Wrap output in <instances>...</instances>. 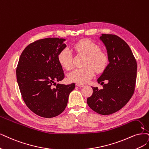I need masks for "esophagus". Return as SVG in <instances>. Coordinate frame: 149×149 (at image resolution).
Wrapping results in <instances>:
<instances>
[{
    "mask_svg": "<svg viewBox=\"0 0 149 149\" xmlns=\"http://www.w3.org/2000/svg\"><path fill=\"white\" fill-rule=\"evenodd\" d=\"M76 86H77L79 87H83L84 85L83 84H76Z\"/></svg>",
    "mask_w": 149,
    "mask_h": 149,
    "instance_id": "obj_1",
    "label": "esophagus"
}]
</instances>
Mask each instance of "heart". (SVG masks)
Instances as JSON below:
<instances>
[{"mask_svg": "<svg viewBox=\"0 0 149 149\" xmlns=\"http://www.w3.org/2000/svg\"><path fill=\"white\" fill-rule=\"evenodd\" d=\"M73 49L80 53L86 55L84 68L74 69L68 75L69 81L77 84H86L94 75L95 70L97 73H101L107 68L108 57L101 52L98 45L88 39H82L73 45ZM59 64L66 70H70L73 68L72 55L68 48H64L58 55Z\"/></svg>", "mask_w": 149, "mask_h": 149, "instance_id": "b5f03b06", "label": "heart"}]
</instances>
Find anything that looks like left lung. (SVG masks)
<instances>
[{
    "instance_id": "8db88e82",
    "label": "left lung",
    "mask_w": 149,
    "mask_h": 149,
    "mask_svg": "<svg viewBox=\"0 0 149 149\" xmlns=\"http://www.w3.org/2000/svg\"><path fill=\"white\" fill-rule=\"evenodd\" d=\"M100 39L106 47L109 64L97 82L107 83L102 90L92 87L93 94L87 104L93 111L106 115L118 111L133 95L137 63L129 45L118 36L103 34Z\"/></svg>"
}]
</instances>
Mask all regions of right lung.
Returning <instances> with one entry per match:
<instances>
[{
  "instance_id": "add662e5",
  "label": "right lung",
  "mask_w": 149,
  "mask_h": 149,
  "mask_svg": "<svg viewBox=\"0 0 149 149\" xmlns=\"http://www.w3.org/2000/svg\"><path fill=\"white\" fill-rule=\"evenodd\" d=\"M64 38L37 40L22 52L16 68V79L21 96L32 112L44 118L61 113L67 106L75 84H56L64 78L58 55L66 47ZM56 86L53 87V85Z\"/></svg>"
}]
</instances>
